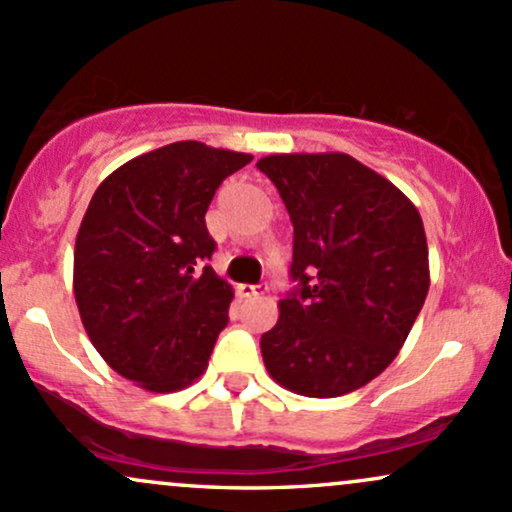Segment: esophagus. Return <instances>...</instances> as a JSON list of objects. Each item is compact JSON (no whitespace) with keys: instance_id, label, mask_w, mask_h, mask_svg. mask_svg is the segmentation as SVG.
Returning a JSON list of instances; mask_svg holds the SVG:
<instances>
[{"instance_id":"34e87169","label":"esophagus","mask_w":512,"mask_h":512,"mask_svg":"<svg viewBox=\"0 0 512 512\" xmlns=\"http://www.w3.org/2000/svg\"><path fill=\"white\" fill-rule=\"evenodd\" d=\"M238 293H240V298H257V296H264V293H267V284H260V286H255V284H240V286H238Z\"/></svg>"}]
</instances>
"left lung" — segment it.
<instances>
[{"instance_id":"left-lung-1","label":"left lung","mask_w":512,"mask_h":512,"mask_svg":"<svg viewBox=\"0 0 512 512\" xmlns=\"http://www.w3.org/2000/svg\"><path fill=\"white\" fill-rule=\"evenodd\" d=\"M257 168L293 223L291 279L262 334L269 375L303 397H339L378 378L426 301L419 209L349 154H272Z\"/></svg>"}]
</instances>
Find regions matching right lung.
<instances>
[{"label":"right lung","mask_w":512,"mask_h":512,"mask_svg":"<svg viewBox=\"0 0 512 512\" xmlns=\"http://www.w3.org/2000/svg\"><path fill=\"white\" fill-rule=\"evenodd\" d=\"M250 154L175 142L149 151L93 192L74 248V298L84 330L115 373L175 392L207 370L228 325L233 289L209 267L207 214Z\"/></svg>","instance_id":"right-lung-1"}]
</instances>
